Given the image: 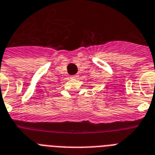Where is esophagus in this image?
Returning <instances> with one entry per match:
<instances>
[{
    "label": "esophagus",
    "instance_id": "1",
    "mask_svg": "<svg viewBox=\"0 0 155 155\" xmlns=\"http://www.w3.org/2000/svg\"><path fill=\"white\" fill-rule=\"evenodd\" d=\"M70 78L71 79H76V78H77V75H71Z\"/></svg>",
    "mask_w": 155,
    "mask_h": 155
}]
</instances>
